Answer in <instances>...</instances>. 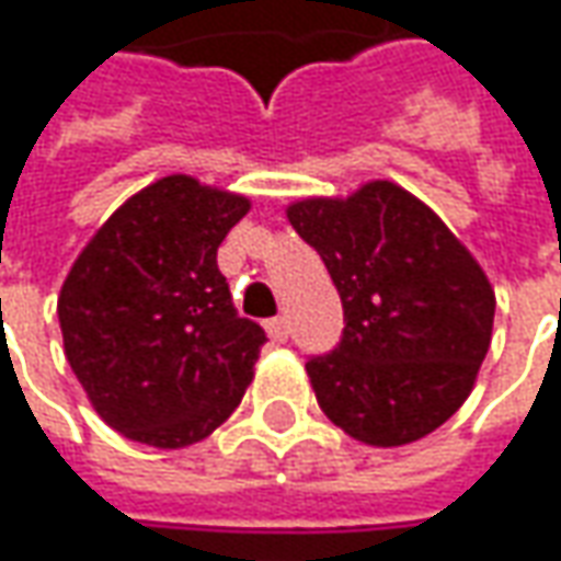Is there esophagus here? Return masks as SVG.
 Masks as SVG:
<instances>
[{"mask_svg":"<svg viewBox=\"0 0 561 561\" xmlns=\"http://www.w3.org/2000/svg\"><path fill=\"white\" fill-rule=\"evenodd\" d=\"M266 335L273 341H288V319L285 317H273V319H266Z\"/></svg>","mask_w":561,"mask_h":561,"instance_id":"34e87169","label":"esophagus"}]
</instances>
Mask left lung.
<instances>
[{"label":"left lung","instance_id":"1","mask_svg":"<svg viewBox=\"0 0 561 561\" xmlns=\"http://www.w3.org/2000/svg\"><path fill=\"white\" fill-rule=\"evenodd\" d=\"M285 214L344 307L339 347L307 359L322 413L369 447L432 435L472 394L491 347L484 270L428 204L388 180Z\"/></svg>","mask_w":561,"mask_h":561}]
</instances>
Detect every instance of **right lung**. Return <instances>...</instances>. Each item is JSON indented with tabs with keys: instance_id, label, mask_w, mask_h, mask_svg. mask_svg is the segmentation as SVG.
I'll return each mask as SVG.
<instances>
[{
	"instance_id": "add662e5",
	"label": "right lung",
	"mask_w": 561,
	"mask_h": 561,
	"mask_svg": "<svg viewBox=\"0 0 561 561\" xmlns=\"http://www.w3.org/2000/svg\"><path fill=\"white\" fill-rule=\"evenodd\" d=\"M248 210L244 195L173 173L121 204L70 266L65 357L129 440L188 447L242 403L266 332L239 317L217 248Z\"/></svg>"
}]
</instances>
